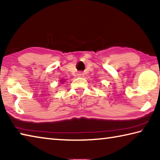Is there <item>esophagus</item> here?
<instances>
[{
  "label": "esophagus",
  "mask_w": 160,
  "mask_h": 160,
  "mask_svg": "<svg viewBox=\"0 0 160 160\" xmlns=\"http://www.w3.org/2000/svg\"><path fill=\"white\" fill-rule=\"evenodd\" d=\"M77 75H78V77H83L84 76V73H82V72H78Z\"/></svg>",
  "instance_id": "esophagus-1"
}]
</instances>
